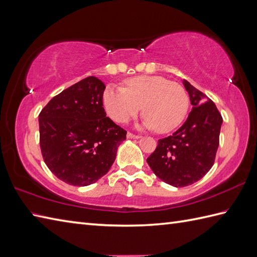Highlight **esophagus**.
Masks as SVG:
<instances>
[{
    "label": "esophagus",
    "instance_id": "esophagus-1",
    "mask_svg": "<svg viewBox=\"0 0 257 257\" xmlns=\"http://www.w3.org/2000/svg\"><path fill=\"white\" fill-rule=\"evenodd\" d=\"M127 138H129V139H139L140 137H139L138 135H134L132 133H128L127 134Z\"/></svg>",
    "mask_w": 257,
    "mask_h": 257
}]
</instances>
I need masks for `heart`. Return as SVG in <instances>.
<instances>
[{
  "instance_id": "b5f03b06",
  "label": "heart",
  "mask_w": 257,
  "mask_h": 257,
  "mask_svg": "<svg viewBox=\"0 0 257 257\" xmlns=\"http://www.w3.org/2000/svg\"><path fill=\"white\" fill-rule=\"evenodd\" d=\"M102 103L108 116L119 123L137 116L144 106V127L167 134L182 123L190 100L178 83L162 76H136L125 80V88L108 86Z\"/></svg>"
}]
</instances>
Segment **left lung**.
I'll return each mask as SVG.
<instances>
[{
	"label": "left lung",
	"instance_id": "8db88e82",
	"mask_svg": "<svg viewBox=\"0 0 257 257\" xmlns=\"http://www.w3.org/2000/svg\"><path fill=\"white\" fill-rule=\"evenodd\" d=\"M192 110L172 136L158 141L149 156L151 170L163 182L176 188L187 187L209 172L219 148L223 119L215 103L183 79Z\"/></svg>",
	"mask_w": 257,
	"mask_h": 257
}]
</instances>
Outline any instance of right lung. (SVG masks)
Masks as SVG:
<instances>
[{
  "mask_svg": "<svg viewBox=\"0 0 257 257\" xmlns=\"http://www.w3.org/2000/svg\"><path fill=\"white\" fill-rule=\"evenodd\" d=\"M106 86L89 76L50 100L38 116L46 166L70 185L86 187L109 171L127 132L106 116Z\"/></svg>",
  "mask_w": 257,
  "mask_h": 257,
  "instance_id": "right-lung-1",
  "label": "right lung"
}]
</instances>
